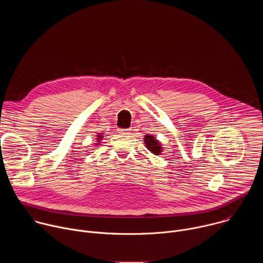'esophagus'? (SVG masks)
<instances>
[{
  "label": "esophagus",
  "instance_id": "obj_1",
  "mask_svg": "<svg viewBox=\"0 0 263 263\" xmlns=\"http://www.w3.org/2000/svg\"><path fill=\"white\" fill-rule=\"evenodd\" d=\"M119 133L128 134V133H130V129H119Z\"/></svg>",
  "mask_w": 263,
  "mask_h": 263
}]
</instances>
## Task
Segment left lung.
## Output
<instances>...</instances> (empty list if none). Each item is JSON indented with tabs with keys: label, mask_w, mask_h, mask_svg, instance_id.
Wrapping results in <instances>:
<instances>
[{
	"label": "left lung",
	"mask_w": 263,
	"mask_h": 263,
	"mask_svg": "<svg viewBox=\"0 0 263 263\" xmlns=\"http://www.w3.org/2000/svg\"><path fill=\"white\" fill-rule=\"evenodd\" d=\"M144 143L146 147L148 148V151L153 153L154 155H160L162 152V147L161 144L159 143L158 140L155 139L153 135H145L144 136Z\"/></svg>",
	"instance_id": "1"
}]
</instances>
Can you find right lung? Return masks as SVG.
Instances as JSON below:
<instances>
[{"label": "right lung", "mask_w": 263, "mask_h": 263, "mask_svg": "<svg viewBox=\"0 0 263 263\" xmlns=\"http://www.w3.org/2000/svg\"><path fill=\"white\" fill-rule=\"evenodd\" d=\"M102 138H103V135L99 134V135H98V138H97V139H98V141H100V140H101ZM99 143H100V142H97V144H99Z\"/></svg>", "instance_id": "1"}]
</instances>
